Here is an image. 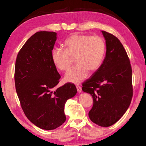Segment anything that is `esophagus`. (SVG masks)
<instances>
[{
	"label": "esophagus",
	"mask_w": 146,
	"mask_h": 146,
	"mask_svg": "<svg viewBox=\"0 0 146 146\" xmlns=\"http://www.w3.org/2000/svg\"><path fill=\"white\" fill-rule=\"evenodd\" d=\"M76 89H77V91H78V93H81V92H82V88H81V86L78 85H76Z\"/></svg>",
	"instance_id": "esophagus-1"
}]
</instances>
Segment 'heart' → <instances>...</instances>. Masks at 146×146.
<instances>
[{"label":"heart","mask_w":146,"mask_h":146,"mask_svg":"<svg viewBox=\"0 0 146 146\" xmlns=\"http://www.w3.org/2000/svg\"><path fill=\"white\" fill-rule=\"evenodd\" d=\"M64 49L54 48L51 52L54 64L63 71L68 70L75 58L77 64L68 71L66 81L79 83L85 80L90 71L98 69L105 51V42L98 36L75 34L65 40Z\"/></svg>","instance_id":"obj_1"}]
</instances>
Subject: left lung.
Instances as JSON below:
<instances>
[{
  "label": "left lung",
  "mask_w": 146,
  "mask_h": 146,
  "mask_svg": "<svg viewBox=\"0 0 146 146\" xmlns=\"http://www.w3.org/2000/svg\"><path fill=\"white\" fill-rule=\"evenodd\" d=\"M106 40L103 63L89 79L82 90L92 95L94 104L88 115L93 122L109 127L127 110L133 96L132 67L125 48L116 36L102 31Z\"/></svg>",
  "instance_id": "obj_1"
}]
</instances>
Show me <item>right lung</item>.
Instances as JSON below:
<instances>
[{
	"mask_svg": "<svg viewBox=\"0 0 146 146\" xmlns=\"http://www.w3.org/2000/svg\"><path fill=\"white\" fill-rule=\"evenodd\" d=\"M56 33H36L19 51L15 64V90L24 114L44 130H53L66 120L68 99L76 94L75 85L66 83L55 88L61 76L51 59Z\"/></svg>",
	"mask_w": 146,
	"mask_h": 146,
	"instance_id": "add662e5",
	"label": "right lung"
}]
</instances>
